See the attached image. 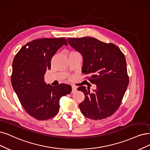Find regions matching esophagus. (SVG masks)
Returning <instances> with one entry per match:
<instances>
[{"label": "esophagus", "instance_id": "1", "mask_svg": "<svg viewBox=\"0 0 150 150\" xmlns=\"http://www.w3.org/2000/svg\"><path fill=\"white\" fill-rule=\"evenodd\" d=\"M71 88H72V91H71V93H74L76 91V87L74 86H71Z\"/></svg>", "mask_w": 150, "mask_h": 150}]
</instances>
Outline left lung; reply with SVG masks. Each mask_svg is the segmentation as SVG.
Returning a JSON list of instances; mask_svg holds the SVG:
<instances>
[{"mask_svg":"<svg viewBox=\"0 0 150 150\" xmlns=\"http://www.w3.org/2000/svg\"><path fill=\"white\" fill-rule=\"evenodd\" d=\"M69 45L83 58L82 73L91 76L88 80L96 85V90L78 88L85 95L79 104L86 117L101 120L112 115L122 100L129 78L124 54L112 43H106L91 37L67 39Z\"/></svg>","mask_w":150,"mask_h":150,"instance_id":"left-lung-1","label":"left lung"}]
</instances>
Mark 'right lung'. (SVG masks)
<instances>
[{
	"label": "right lung",
	"mask_w": 150,
	"mask_h": 150,
	"mask_svg": "<svg viewBox=\"0 0 150 150\" xmlns=\"http://www.w3.org/2000/svg\"><path fill=\"white\" fill-rule=\"evenodd\" d=\"M66 39L41 38L22 47L14 57L11 82L21 106L36 119H51L59 110L60 98L70 94V85L57 86L44 81L46 70L51 69V59Z\"/></svg>",
	"instance_id": "obj_1"
}]
</instances>
